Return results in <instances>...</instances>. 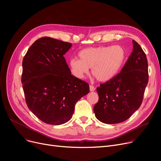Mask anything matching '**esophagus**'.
<instances>
[{"label": "esophagus", "instance_id": "34e87169", "mask_svg": "<svg viewBox=\"0 0 161 161\" xmlns=\"http://www.w3.org/2000/svg\"><path fill=\"white\" fill-rule=\"evenodd\" d=\"M89 89H90V91H94L95 90V87L93 86L90 85L89 86Z\"/></svg>", "mask_w": 161, "mask_h": 161}]
</instances>
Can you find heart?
I'll return each instance as SVG.
<instances>
[{
    "instance_id": "b5f03b06",
    "label": "heart",
    "mask_w": 161,
    "mask_h": 161,
    "mask_svg": "<svg viewBox=\"0 0 161 161\" xmlns=\"http://www.w3.org/2000/svg\"><path fill=\"white\" fill-rule=\"evenodd\" d=\"M79 58H72L69 66L72 73L83 78L91 68V74L97 80L106 82L118 74L125 62L126 54L120 46L85 48L78 53Z\"/></svg>"
}]
</instances>
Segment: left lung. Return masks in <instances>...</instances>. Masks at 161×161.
I'll use <instances>...</instances> for the list:
<instances>
[{"instance_id": "8db88e82", "label": "left lung", "mask_w": 161, "mask_h": 161, "mask_svg": "<svg viewBox=\"0 0 161 161\" xmlns=\"http://www.w3.org/2000/svg\"><path fill=\"white\" fill-rule=\"evenodd\" d=\"M133 49L120 73L97 88L98 101L93 110L106 124L123 122L140 108L147 85L148 64L146 53L135 40Z\"/></svg>"}]
</instances>
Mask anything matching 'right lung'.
<instances>
[{"instance_id": "add662e5", "label": "right lung", "mask_w": 161, "mask_h": 161, "mask_svg": "<svg viewBox=\"0 0 161 161\" xmlns=\"http://www.w3.org/2000/svg\"><path fill=\"white\" fill-rule=\"evenodd\" d=\"M71 47L69 42L40 38L23 58L21 82L26 103L47 124L69 121L76 103L89 92V84L72 75L66 64L63 55Z\"/></svg>"}]
</instances>
